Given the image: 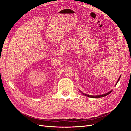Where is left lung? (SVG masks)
Masks as SVG:
<instances>
[{"mask_svg": "<svg viewBox=\"0 0 131 131\" xmlns=\"http://www.w3.org/2000/svg\"><path fill=\"white\" fill-rule=\"evenodd\" d=\"M120 78H121V75H120V77L119 79H118V81H117V82H116V84H117V83L118 82V81H119ZM111 92H112V91H110V92H109L108 93H105V94H102V95H98V96H91V95H88V94L83 93L82 92H81V93H82L83 94H84L85 96H88V97H91V98H101V97H104V96H107V95H108V94H110Z\"/></svg>", "mask_w": 131, "mask_h": 131, "instance_id": "left-lung-1", "label": "left lung"}]
</instances>
